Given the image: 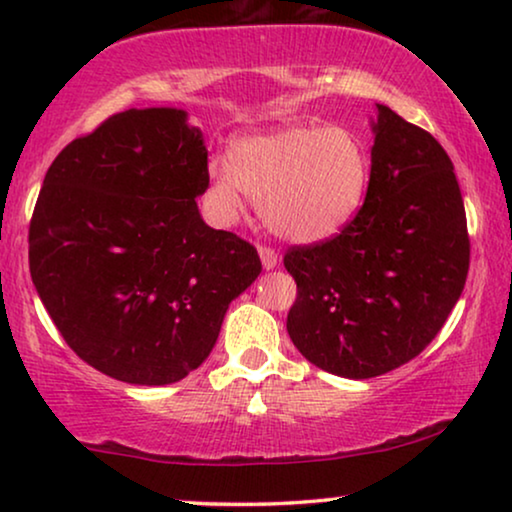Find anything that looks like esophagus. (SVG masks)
<instances>
[{
	"label": "esophagus",
	"mask_w": 512,
	"mask_h": 512,
	"mask_svg": "<svg viewBox=\"0 0 512 512\" xmlns=\"http://www.w3.org/2000/svg\"><path fill=\"white\" fill-rule=\"evenodd\" d=\"M258 254H261V263H263V268L265 270H272V268H277V263H279V256H277V251L275 249H270V247H258Z\"/></svg>",
	"instance_id": "34e87169"
}]
</instances>
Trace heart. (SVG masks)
I'll return each instance as SVG.
<instances>
[{"mask_svg": "<svg viewBox=\"0 0 512 512\" xmlns=\"http://www.w3.org/2000/svg\"><path fill=\"white\" fill-rule=\"evenodd\" d=\"M370 170L368 144L352 128L289 123L237 139L230 158L209 163V181L228 216L240 214L249 195L272 233L314 244L354 219Z\"/></svg>", "mask_w": 512, "mask_h": 512, "instance_id": "obj_1", "label": "heart"}]
</instances>
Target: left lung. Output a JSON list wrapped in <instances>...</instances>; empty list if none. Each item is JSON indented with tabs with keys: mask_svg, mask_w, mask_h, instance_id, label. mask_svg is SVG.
Segmentation results:
<instances>
[{
	"mask_svg": "<svg viewBox=\"0 0 512 512\" xmlns=\"http://www.w3.org/2000/svg\"><path fill=\"white\" fill-rule=\"evenodd\" d=\"M370 184L331 240L291 247L293 345L326 373L368 380L436 338L464 291L471 242L454 165L429 132L377 104Z\"/></svg>",
	"mask_w": 512,
	"mask_h": 512,
	"instance_id": "left-lung-1",
	"label": "left lung"
}]
</instances>
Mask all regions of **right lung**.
Returning a JSON list of instances; mask_svg holds the SVG:
<instances>
[{
	"label": "right lung",
	"mask_w": 512,
	"mask_h": 512,
	"mask_svg": "<svg viewBox=\"0 0 512 512\" xmlns=\"http://www.w3.org/2000/svg\"><path fill=\"white\" fill-rule=\"evenodd\" d=\"M207 149L184 109H128L48 167L30 275L76 356L160 387L207 359L228 305L261 275L242 237L202 221Z\"/></svg>",
	"instance_id": "add662e5"
}]
</instances>
